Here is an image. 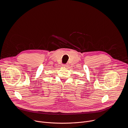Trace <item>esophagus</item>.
Returning <instances> with one entry per match:
<instances>
[{
    "mask_svg": "<svg viewBox=\"0 0 128 128\" xmlns=\"http://www.w3.org/2000/svg\"><path fill=\"white\" fill-rule=\"evenodd\" d=\"M62 66L64 67H66L68 66V65L67 64H63Z\"/></svg>",
    "mask_w": 128,
    "mask_h": 128,
    "instance_id": "esophagus-1",
    "label": "esophagus"
}]
</instances>
